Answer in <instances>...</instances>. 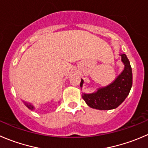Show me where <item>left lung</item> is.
<instances>
[{
    "instance_id": "obj_1",
    "label": "left lung",
    "mask_w": 148,
    "mask_h": 148,
    "mask_svg": "<svg viewBox=\"0 0 148 148\" xmlns=\"http://www.w3.org/2000/svg\"><path fill=\"white\" fill-rule=\"evenodd\" d=\"M120 56L124 69L117 78L109 85L97 89L95 92L82 94V98L88 106L98 110L114 109L121 105L127 97L132 86V71L127 56L125 54ZM84 81L82 79L81 87Z\"/></svg>"
}]
</instances>
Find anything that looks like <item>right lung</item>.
<instances>
[{"label":"right lung","instance_id":"obj_1","mask_svg":"<svg viewBox=\"0 0 148 148\" xmlns=\"http://www.w3.org/2000/svg\"><path fill=\"white\" fill-rule=\"evenodd\" d=\"M23 102H24V104H25V106H27V107L28 108L31 109V110H34V106H32V105L30 104V103H26V102H24V101H23Z\"/></svg>","mask_w":148,"mask_h":148}]
</instances>
